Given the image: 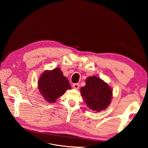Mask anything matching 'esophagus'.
Segmentation results:
<instances>
[{
	"label": "esophagus",
	"instance_id": "esophagus-1",
	"mask_svg": "<svg viewBox=\"0 0 148 148\" xmlns=\"http://www.w3.org/2000/svg\"><path fill=\"white\" fill-rule=\"evenodd\" d=\"M73 87L75 89H78L79 87V83H75L73 84Z\"/></svg>",
	"mask_w": 148,
	"mask_h": 148
}]
</instances>
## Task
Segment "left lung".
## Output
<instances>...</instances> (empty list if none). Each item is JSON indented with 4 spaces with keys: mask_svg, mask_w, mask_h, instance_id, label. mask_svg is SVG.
Segmentation results:
<instances>
[{
    "mask_svg": "<svg viewBox=\"0 0 148 148\" xmlns=\"http://www.w3.org/2000/svg\"><path fill=\"white\" fill-rule=\"evenodd\" d=\"M85 82L86 85L81 88L80 92L87 106L95 112L107 109L112 99V88L96 76L88 77Z\"/></svg>",
    "mask_w": 148,
    "mask_h": 148,
    "instance_id": "obj_1",
    "label": "left lung"
}]
</instances>
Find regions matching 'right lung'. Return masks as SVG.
Segmentation results:
<instances>
[{
  "instance_id": "add662e5",
  "label": "right lung",
  "mask_w": 148,
  "mask_h": 148,
  "mask_svg": "<svg viewBox=\"0 0 148 148\" xmlns=\"http://www.w3.org/2000/svg\"><path fill=\"white\" fill-rule=\"evenodd\" d=\"M38 88L44 100L49 103H54L71 87L60 69L56 68L44 71L38 79Z\"/></svg>"
}]
</instances>
